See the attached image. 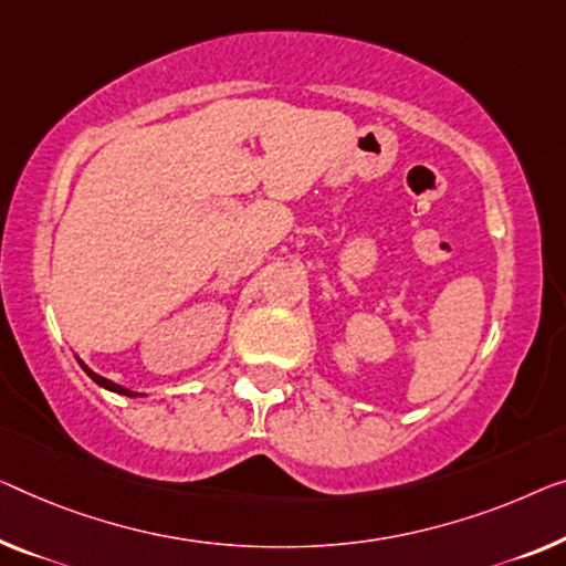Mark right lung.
I'll return each instance as SVG.
<instances>
[{
    "label": "right lung",
    "mask_w": 566,
    "mask_h": 566,
    "mask_svg": "<svg viewBox=\"0 0 566 566\" xmlns=\"http://www.w3.org/2000/svg\"><path fill=\"white\" fill-rule=\"evenodd\" d=\"M81 364V368L86 370V374L94 378V381L98 384V386H104V389H108V391H114V394H124V396H145V394H137V391H129V389H124V386H119V384H114V381H108V378H104V376H98V374H94V370H91L86 364H83V360H78Z\"/></svg>",
    "instance_id": "1"
}]
</instances>
